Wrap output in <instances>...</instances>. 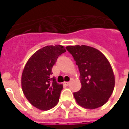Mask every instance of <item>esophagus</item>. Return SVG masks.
Listing matches in <instances>:
<instances>
[{
	"label": "esophagus",
	"instance_id": "1",
	"mask_svg": "<svg viewBox=\"0 0 129 129\" xmlns=\"http://www.w3.org/2000/svg\"><path fill=\"white\" fill-rule=\"evenodd\" d=\"M63 84L66 85V86H68V85L70 84V81H64V82H63Z\"/></svg>",
	"mask_w": 129,
	"mask_h": 129
}]
</instances>
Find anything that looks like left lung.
<instances>
[{
  "instance_id": "8db88e82",
  "label": "left lung",
  "mask_w": 129,
  "mask_h": 129,
  "mask_svg": "<svg viewBox=\"0 0 129 129\" xmlns=\"http://www.w3.org/2000/svg\"><path fill=\"white\" fill-rule=\"evenodd\" d=\"M78 66L81 88L74 92L79 105L88 109L107 102L113 91L115 76L110 63L100 51L87 45L67 46Z\"/></svg>"
}]
</instances>
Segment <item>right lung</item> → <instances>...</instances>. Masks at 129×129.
<instances>
[{"label":"right lung","instance_id":"obj_1","mask_svg":"<svg viewBox=\"0 0 129 129\" xmlns=\"http://www.w3.org/2000/svg\"><path fill=\"white\" fill-rule=\"evenodd\" d=\"M66 50L62 45H48L37 51L25 66L21 77L24 95L34 107L48 111L57 104L63 85L52 77V68Z\"/></svg>","mask_w":129,"mask_h":129}]
</instances>
